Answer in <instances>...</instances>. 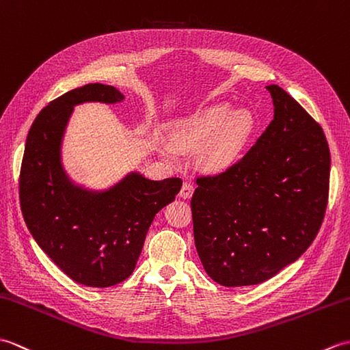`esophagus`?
I'll return each instance as SVG.
<instances>
[{
  "mask_svg": "<svg viewBox=\"0 0 350 350\" xmlns=\"http://www.w3.org/2000/svg\"><path fill=\"white\" fill-rule=\"evenodd\" d=\"M193 184L191 183H183V187H181V190H180V196L183 198V199H190L191 198V195H193Z\"/></svg>",
  "mask_w": 350,
  "mask_h": 350,
  "instance_id": "obj_1",
  "label": "esophagus"
}]
</instances>
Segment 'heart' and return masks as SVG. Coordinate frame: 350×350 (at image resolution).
Segmentation results:
<instances>
[{
	"mask_svg": "<svg viewBox=\"0 0 350 350\" xmlns=\"http://www.w3.org/2000/svg\"><path fill=\"white\" fill-rule=\"evenodd\" d=\"M253 127L254 118L250 111L235 109L229 112V105L219 103L184 124L174 135V144L178 150L190 151L205 144L217 131L202 160L208 169L221 170L239 157Z\"/></svg>",
	"mask_w": 350,
	"mask_h": 350,
	"instance_id": "heart-1",
	"label": "heart"
}]
</instances>
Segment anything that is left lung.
I'll return each mask as SVG.
<instances>
[{
	"label": "left lung",
	"instance_id": "obj_1",
	"mask_svg": "<svg viewBox=\"0 0 350 350\" xmlns=\"http://www.w3.org/2000/svg\"><path fill=\"white\" fill-rule=\"evenodd\" d=\"M274 120L239 161L199 176L193 234L219 284H258L297 260L325 217L331 155L327 137L297 100L268 85Z\"/></svg>",
	"mask_w": 350,
	"mask_h": 350
}]
</instances>
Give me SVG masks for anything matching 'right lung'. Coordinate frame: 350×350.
<instances>
[{
  "instance_id": "obj_1",
  "label": "right lung",
  "mask_w": 350,
  "mask_h": 350,
  "mask_svg": "<svg viewBox=\"0 0 350 350\" xmlns=\"http://www.w3.org/2000/svg\"><path fill=\"white\" fill-rule=\"evenodd\" d=\"M121 92L88 83L43 107L31 126L19 175L23 220L42 250L76 283L109 287L133 273L146 232L181 190L180 178L152 181L137 172L105 191L77 187L61 165V141L73 106L118 103Z\"/></svg>"
}]
</instances>
